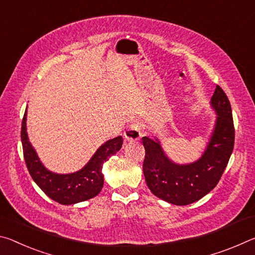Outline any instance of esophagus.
<instances>
[{
	"mask_svg": "<svg viewBox=\"0 0 255 255\" xmlns=\"http://www.w3.org/2000/svg\"><path fill=\"white\" fill-rule=\"evenodd\" d=\"M142 134V128L139 123H132L128 127L127 131L124 132V137L127 141H136Z\"/></svg>",
	"mask_w": 255,
	"mask_h": 255,
	"instance_id": "1",
	"label": "esophagus"
}]
</instances>
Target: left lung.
<instances>
[{"label": "left lung", "instance_id": "obj_1", "mask_svg": "<svg viewBox=\"0 0 255 255\" xmlns=\"http://www.w3.org/2000/svg\"><path fill=\"white\" fill-rule=\"evenodd\" d=\"M210 105L217 114L215 127L206 150L194 162L176 164L167 157L157 137H142L145 182L150 191L166 202L186 206L198 201L215 189L226 168L234 149L235 130L231 103L219 86Z\"/></svg>", "mask_w": 255, "mask_h": 255}]
</instances>
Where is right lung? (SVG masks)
<instances>
[{
    "mask_svg": "<svg viewBox=\"0 0 255 255\" xmlns=\"http://www.w3.org/2000/svg\"><path fill=\"white\" fill-rule=\"evenodd\" d=\"M27 110L21 125L23 157L29 174L41 191L54 201L61 204H74L97 195L103 189V164L119 151L123 144L122 136L106 141L100 145L90 160L80 170L70 174H57L48 170L37 156L27 133Z\"/></svg>",
    "mask_w": 255,
    "mask_h": 255,
    "instance_id": "right-lung-1",
    "label": "right lung"
}]
</instances>
